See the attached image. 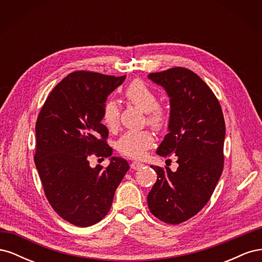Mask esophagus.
I'll use <instances>...</instances> for the list:
<instances>
[{
    "mask_svg": "<svg viewBox=\"0 0 262 262\" xmlns=\"http://www.w3.org/2000/svg\"><path fill=\"white\" fill-rule=\"evenodd\" d=\"M142 166H143V164L142 163H140V162H132L131 164H130V167L132 168V169H140Z\"/></svg>",
    "mask_w": 262,
    "mask_h": 262,
    "instance_id": "esophagus-1",
    "label": "esophagus"
}]
</instances>
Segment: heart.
<instances>
[{
    "instance_id": "1",
    "label": "heart",
    "mask_w": 262,
    "mask_h": 262,
    "mask_svg": "<svg viewBox=\"0 0 262 262\" xmlns=\"http://www.w3.org/2000/svg\"><path fill=\"white\" fill-rule=\"evenodd\" d=\"M124 98L130 104L137 106L146 113V122L155 130H163L168 123V113L158 102L157 95L153 89L141 80L132 81L123 93ZM119 108L116 101L107 99L101 110V121L108 129L113 130L118 125ZM154 143L153 134L147 130L129 131L118 140L117 148L122 155L140 158L146 149Z\"/></svg>"
}]
</instances>
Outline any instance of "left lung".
Listing matches in <instances>:
<instances>
[{"label": "left lung", "mask_w": 262, "mask_h": 262, "mask_svg": "<svg viewBox=\"0 0 262 262\" xmlns=\"http://www.w3.org/2000/svg\"><path fill=\"white\" fill-rule=\"evenodd\" d=\"M170 98V119L156 153L176 154L178 168L150 166L157 180L147 194L150 213L177 225L200 212L216 187L224 167L225 121L210 87L191 70L171 68L148 74Z\"/></svg>", "instance_id": "obj_1"}]
</instances>
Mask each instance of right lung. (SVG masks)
<instances>
[{
  "mask_svg": "<svg viewBox=\"0 0 262 262\" xmlns=\"http://www.w3.org/2000/svg\"><path fill=\"white\" fill-rule=\"evenodd\" d=\"M123 76L76 71L54 87L36 122L35 164L52 209L69 223L87 227L106 216L129 164L112 157L92 168L89 157H110L101 110Z\"/></svg>",
  "mask_w": 262,
  "mask_h": 262,
  "instance_id": "add662e5",
  "label": "right lung"
}]
</instances>
